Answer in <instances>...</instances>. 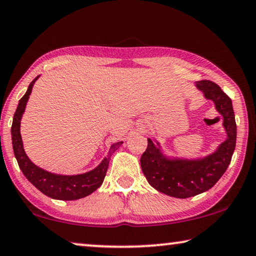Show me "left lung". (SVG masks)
I'll use <instances>...</instances> for the list:
<instances>
[{"mask_svg":"<svg viewBox=\"0 0 256 256\" xmlns=\"http://www.w3.org/2000/svg\"><path fill=\"white\" fill-rule=\"evenodd\" d=\"M195 86L223 118L226 140L212 154L198 158L168 157L160 143L148 138V148L140 157V168L148 182L162 194L187 198L209 190L226 171L236 149V124L232 100L217 84L200 80Z\"/></svg>","mask_w":256,"mask_h":256,"instance_id":"8db88e82","label":"left lung"}]
</instances>
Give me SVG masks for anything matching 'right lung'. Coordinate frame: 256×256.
<instances>
[{"label": "right lung", "instance_id": "add662e5", "mask_svg": "<svg viewBox=\"0 0 256 256\" xmlns=\"http://www.w3.org/2000/svg\"><path fill=\"white\" fill-rule=\"evenodd\" d=\"M38 78L39 76H36L28 85L26 94L22 97L18 102L16 112H14L12 126H11V140H12L14 157H16L20 168L26 176V179L36 190L47 195L48 198L62 200V201H72V200L85 198L102 186L107 168H108L110 156L114 154V151L119 149L124 142L113 143L110 148L108 154L100 162V164L91 171L82 174H74V176L56 174L36 166L25 154L20 135V120L25 112V107H26L30 94L32 92L33 85Z\"/></svg>", "mask_w": 256, "mask_h": 256}]
</instances>
